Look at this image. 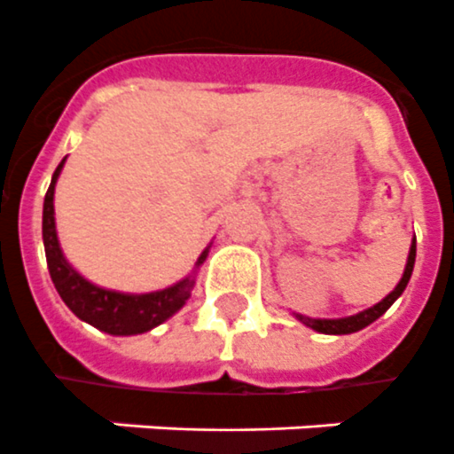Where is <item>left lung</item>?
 Segmentation results:
<instances>
[{
  "mask_svg": "<svg viewBox=\"0 0 454 454\" xmlns=\"http://www.w3.org/2000/svg\"><path fill=\"white\" fill-rule=\"evenodd\" d=\"M415 253H417V246H415V239H412L411 244V253H408V262H405V270H403V277L401 281L396 284V288L391 290L389 295L382 297L380 302L368 307V309L358 311L354 317H342V318H311V317H304V314H293V317L304 324L307 328L317 330V333H324V335H349V333H358V330H364L365 325H371L372 321L382 317L384 311L389 309L391 304L396 302L398 297L403 295L405 286L411 281L412 277V267H415Z\"/></svg>",
  "mask_w": 454,
  "mask_h": 454,
  "instance_id": "left-lung-1",
  "label": "left lung"
}]
</instances>
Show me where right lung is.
<instances>
[{
  "label": "right lung",
  "mask_w": 454,
  "mask_h": 454,
  "mask_svg": "<svg viewBox=\"0 0 454 454\" xmlns=\"http://www.w3.org/2000/svg\"><path fill=\"white\" fill-rule=\"evenodd\" d=\"M63 166L65 159L58 164L56 173L51 177L49 192L43 197L42 215L46 264H49L51 281L56 286L58 295L63 297V302L70 307L74 317L86 321L93 328L103 330L107 335H143L147 330L157 328L164 321H168L173 314L183 309L184 302L192 297V288L197 284V271L206 262V257H208L210 244L197 257L192 274H187V277L180 278L177 284L168 286V288L152 290V293H121V290L90 284L89 278H83L67 262V257H65L63 248H60V241H58L53 194H56V183L58 177H60Z\"/></svg>",
  "instance_id": "add662e5"
}]
</instances>
